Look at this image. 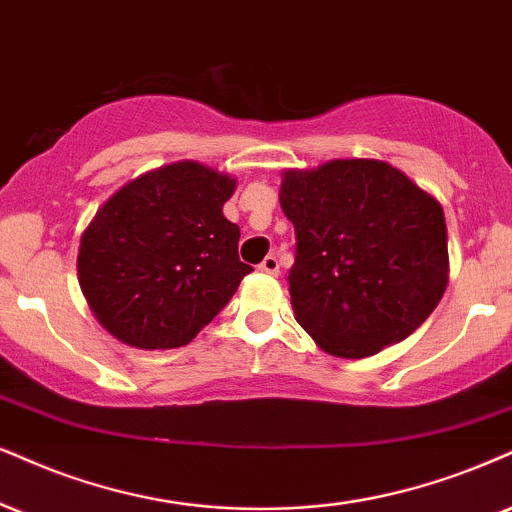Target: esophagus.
Returning <instances> with one entry per match:
<instances>
[{
    "label": "esophagus",
    "mask_w": 512,
    "mask_h": 512,
    "mask_svg": "<svg viewBox=\"0 0 512 512\" xmlns=\"http://www.w3.org/2000/svg\"><path fill=\"white\" fill-rule=\"evenodd\" d=\"M258 270L266 275H277L280 273V261H277L275 254H268L261 263H258Z\"/></svg>",
    "instance_id": "34e87169"
}]
</instances>
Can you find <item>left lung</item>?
<instances>
[{"mask_svg":"<svg viewBox=\"0 0 512 512\" xmlns=\"http://www.w3.org/2000/svg\"><path fill=\"white\" fill-rule=\"evenodd\" d=\"M296 232L294 318L325 353L365 358L430 318L449 285L444 208L377 159H334L282 173Z\"/></svg>","mask_w":512,"mask_h":512,"instance_id":"obj_1","label":"left lung"}]
</instances>
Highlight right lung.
<instances>
[{
	"instance_id": "obj_1",
	"label": "right lung",
	"mask_w": 512,
	"mask_h": 512,
	"mask_svg": "<svg viewBox=\"0 0 512 512\" xmlns=\"http://www.w3.org/2000/svg\"><path fill=\"white\" fill-rule=\"evenodd\" d=\"M237 178L175 161L130 180L99 208L78 249L94 318L135 349H178L223 311L251 266L223 216Z\"/></svg>"
}]
</instances>
